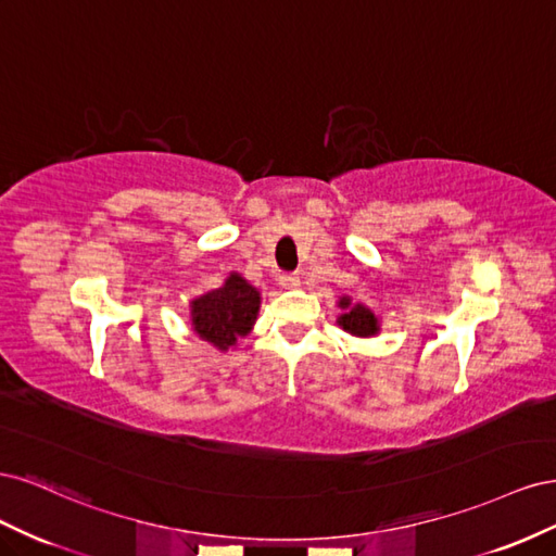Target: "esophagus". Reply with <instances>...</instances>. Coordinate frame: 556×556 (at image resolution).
Returning a JSON list of instances; mask_svg holds the SVG:
<instances>
[{"mask_svg": "<svg viewBox=\"0 0 556 556\" xmlns=\"http://www.w3.org/2000/svg\"><path fill=\"white\" fill-rule=\"evenodd\" d=\"M278 282H280V288H285V290H296L299 285H301V280H299L296 274H282V276L278 278Z\"/></svg>", "mask_w": 556, "mask_h": 556, "instance_id": "34e87169", "label": "esophagus"}]
</instances>
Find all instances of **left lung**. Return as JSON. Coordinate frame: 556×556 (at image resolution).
I'll return each mask as SVG.
<instances>
[{
  "mask_svg": "<svg viewBox=\"0 0 556 556\" xmlns=\"http://www.w3.org/2000/svg\"><path fill=\"white\" fill-rule=\"evenodd\" d=\"M341 308H345V313L339 317V325L355 333V336H374L378 331V319L376 315L364 308L362 304L350 306V299H341Z\"/></svg>",
  "mask_w": 556,
  "mask_h": 556,
  "instance_id": "8db88e82",
  "label": "left lung"
}]
</instances>
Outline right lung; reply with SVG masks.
Instances as JSON below:
<instances>
[{"label": "right lung", "mask_w": 556, "mask_h": 556, "mask_svg": "<svg viewBox=\"0 0 556 556\" xmlns=\"http://www.w3.org/2000/svg\"><path fill=\"white\" fill-rule=\"evenodd\" d=\"M257 311L260 292L239 274H231L220 290L192 301V325L201 339L227 350L250 331Z\"/></svg>", "instance_id": "1"}]
</instances>
